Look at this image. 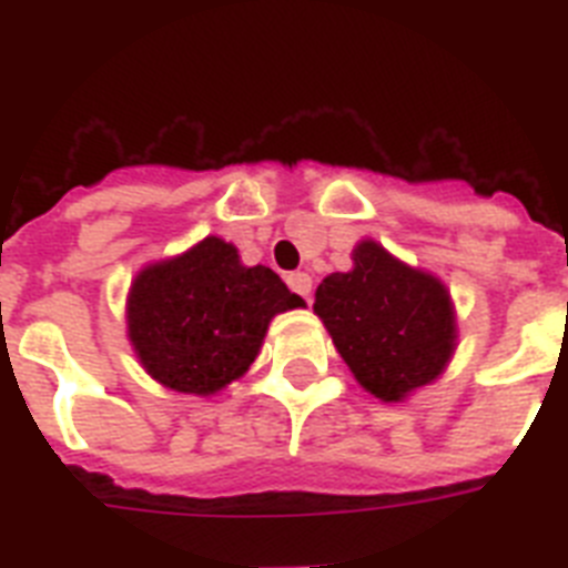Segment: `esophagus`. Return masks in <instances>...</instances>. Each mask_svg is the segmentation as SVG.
I'll return each instance as SVG.
<instances>
[{"label":"esophagus","instance_id":"1","mask_svg":"<svg viewBox=\"0 0 568 568\" xmlns=\"http://www.w3.org/2000/svg\"><path fill=\"white\" fill-rule=\"evenodd\" d=\"M285 283H288V288H292L294 294H300L303 300L312 297V276L303 274V271H294V274L285 276Z\"/></svg>","mask_w":568,"mask_h":568}]
</instances>
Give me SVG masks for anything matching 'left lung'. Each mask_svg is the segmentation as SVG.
<instances>
[{
    "instance_id": "1",
    "label": "left lung",
    "mask_w": 568,
    "mask_h": 568,
    "mask_svg": "<svg viewBox=\"0 0 568 568\" xmlns=\"http://www.w3.org/2000/svg\"><path fill=\"white\" fill-rule=\"evenodd\" d=\"M315 315L358 385L382 403L432 385L458 347L449 288L373 239L353 247V268L317 285Z\"/></svg>"
}]
</instances>
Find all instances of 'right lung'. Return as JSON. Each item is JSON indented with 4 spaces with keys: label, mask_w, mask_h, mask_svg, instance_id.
Segmentation results:
<instances>
[{
    "label": "right lung",
    "mask_w": 568,
    "mask_h": 568,
    "mask_svg": "<svg viewBox=\"0 0 568 568\" xmlns=\"http://www.w3.org/2000/svg\"><path fill=\"white\" fill-rule=\"evenodd\" d=\"M303 297L265 265H242L236 244L206 236L133 276L128 341L151 379L212 396L251 371L276 315Z\"/></svg>",
    "instance_id": "add662e5"
}]
</instances>
